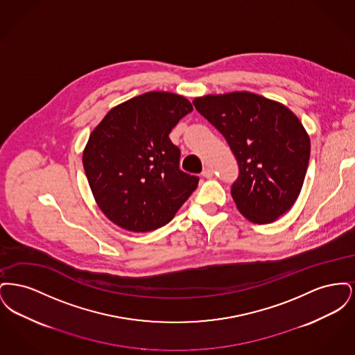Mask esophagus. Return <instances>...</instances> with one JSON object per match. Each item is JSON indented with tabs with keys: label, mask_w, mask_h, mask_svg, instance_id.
<instances>
[{
	"label": "esophagus",
	"mask_w": 355,
	"mask_h": 355,
	"mask_svg": "<svg viewBox=\"0 0 355 355\" xmlns=\"http://www.w3.org/2000/svg\"><path fill=\"white\" fill-rule=\"evenodd\" d=\"M202 175L205 178H211L214 175V173L211 169H203Z\"/></svg>",
	"instance_id": "34e87169"
}]
</instances>
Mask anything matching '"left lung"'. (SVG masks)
Returning a JSON list of instances; mask_svg holds the SVG:
<instances>
[{
    "label": "left lung",
    "mask_w": 355,
    "mask_h": 355,
    "mask_svg": "<svg viewBox=\"0 0 355 355\" xmlns=\"http://www.w3.org/2000/svg\"><path fill=\"white\" fill-rule=\"evenodd\" d=\"M196 109L226 138L239 166L232 186L236 209L263 225L297 201L310 158V137L281 102L250 92L194 98Z\"/></svg>",
    "instance_id": "left-lung-1"
}]
</instances>
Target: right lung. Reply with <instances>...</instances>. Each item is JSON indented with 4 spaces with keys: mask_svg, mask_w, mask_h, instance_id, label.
<instances>
[{
    "mask_svg": "<svg viewBox=\"0 0 355 355\" xmlns=\"http://www.w3.org/2000/svg\"><path fill=\"white\" fill-rule=\"evenodd\" d=\"M193 106L184 96L148 92L112 107L89 135L85 174L96 203L114 225L152 232L174 218L198 186L178 169L169 133Z\"/></svg>",
    "mask_w": 355,
    "mask_h": 355,
    "instance_id": "right-lung-1",
    "label": "right lung"
}]
</instances>
